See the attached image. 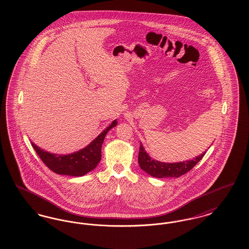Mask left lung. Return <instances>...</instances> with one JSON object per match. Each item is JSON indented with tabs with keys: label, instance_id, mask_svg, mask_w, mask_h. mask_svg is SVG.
Segmentation results:
<instances>
[{
	"label": "left lung",
	"instance_id": "8db88e82",
	"mask_svg": "<svg viewBox=\"0 0 249 249\" xmlns=\"http://www.w3.org/2000/svg\"><path fill=\"white\" fill-rule=\"evenodd\" d=\"M206 152L197 156L193 160H188L180 162H161L159 160H155L149 155L146 153L142 146V142H140V149L138 155V162L139 166L147 173L149 176L157 178H179L186 173L190 171L194 166L196 165L204 156Z\"/></svg>",
	"mask_w": 249,
	"mask_h": 249
}]
</instances>
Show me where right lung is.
I'll return each instance as SVG.
<instances>
[{"instance_id":"1","label":"right lung","mask_w":249,"mask_h":249,"mask_svg":"<svg viewBox=\"0 0 249 249\" xmlns=\"http://www.w3.org/2000/svg\"><path fill=\"white\" fill-rule=\"evenodd\" d=\"M117 125L118 121L115 119L92 142L82 149L71 154H53L40 148L36 143L31 142L40 159L52 172L63 176L83 177L94 170L100 162L102 159V145L106 135L109 130Z\"/></svg>"}]
</instances>
